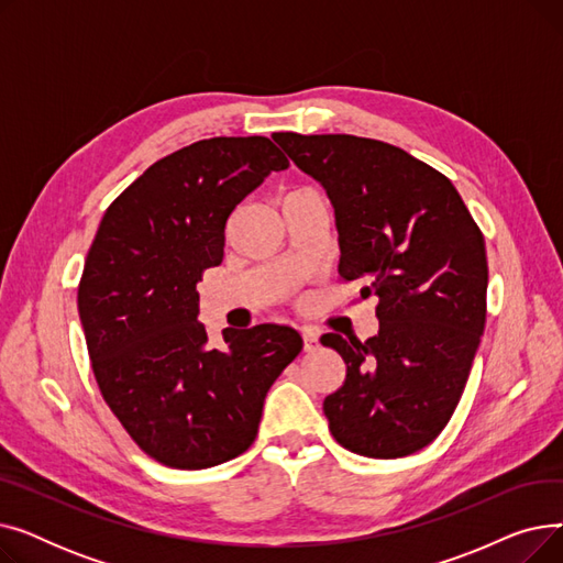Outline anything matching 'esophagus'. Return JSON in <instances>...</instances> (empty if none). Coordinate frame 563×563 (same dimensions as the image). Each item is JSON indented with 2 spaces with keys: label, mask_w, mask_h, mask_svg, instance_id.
I'll return each mask as SVG.
<instances>
[{
  "label": "esophagus",
  "mask_w": 563,
  "mask_h": 563,
  "mask_svg": "<svg viewBox=\"0 0 563 563\" xmlns=\"http://www.w3.org/2000/svg\"><path fill=\"white\" fill-rule=\"evenodd\" d=\"M301 338H303V351L306 353H314L319 349V338L312 331H303Z\"/></svg>",
  "instance_id": "obj_1"
}]
</instances>
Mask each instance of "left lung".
I'll list each match as a JSON object with an SVG mask.
<instances>
[{
    "mask_svg": "<svg viewBox=\"0 0 563 563\" xmlns=\"http://www.w3.org/2000/svg\"><path fill=\"white\" fill-rule=\"evenodd\" d=\"M274 141L333 205L340 276L378 299V333L367 342L321 335L346 365L342 388L323 399L329 429L361 456H408L445 429L475 361L484 234L448 177L397 145L297 132Z\"/></svg>",
    "mask_w": 563,
    "mask_h": 563,
    "instance_id": "obj_1",
    "label": "left lung"
}]
</instances>
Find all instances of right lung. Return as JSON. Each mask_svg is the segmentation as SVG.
I'll list each match as a JSON object with an SVG mask.
<instances>
[{"label": "right lung", "instance_id": "1", "mask_svg": "<svg viewBox=\"0 0 563 563\" xmlns=\"http://www.w3.org/2000/svg\"><path fill=\"white\" fill-rule=\"evenodd\" d=\"M287 157L266 136H214L147 168L104 212L77 291L104 401L155 461L200 470L246 452L264 397L299 356L278 323L207 344L196 285L221 264L232 210Z\"/></svg>", "mask_w": 563, "mask_h": 563}]
</instances>
